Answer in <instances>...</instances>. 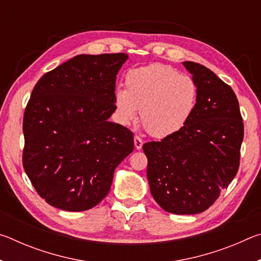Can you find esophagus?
<instances>
[{
    "instance_id": "esophagus-1",
    "label": "esophagus",
    "mask_w": 261,
    "mask_h": 261,
    "mask_svg": "<svg viewBox=\"0 0 261 261\" xmlns=\"http://www.w3.org/2000/svg\"><path fill=\"white\" fill-rule=\"evenodd\" d=\"M134 143H135V147L137 149H140L141 146H143V140H141V138H140V137H138V136H135Z\"/></svg>"
}]
</instances>
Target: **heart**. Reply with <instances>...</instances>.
I'll list each match as a JSON object with an SVG mask.
<instances>
[{"label":"heart","mask_w":261,"mask_h":261,"mask_svg":"<svg viewBox=\"0 0 261 261\" xmlns=\"http://www.w3.org/2000/svg\"><path fill=\"white\" fill-rule=\"evenodd\" d=\"M199 90L189 74L162 63L134 68L125 76V91L118 90L115 103L124 123L136 118L156 138L179 131L191 118L198 103Z\"/></svg>","instance_id":"obj_1"}]
</instances>
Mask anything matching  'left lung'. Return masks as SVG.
<instances>
[{
	"label": "left lung",
	"mask_w": 261,
	"mask_h": 261,
	"mask_svg": "<svg viewBox=\"0 0 261 261\" xmlns=\"http://www.w3.org/2000/svg\"><path fill=\"white\" fill-rule=\"evenodd\" d=\"M199 90L192 116L182 129L143 145L151 193L173 214L206 211L240 168L244 123L232 88L194 62H183Z\"/></svg>",
	"instance_id": "8db88e82"
}]
</instances>
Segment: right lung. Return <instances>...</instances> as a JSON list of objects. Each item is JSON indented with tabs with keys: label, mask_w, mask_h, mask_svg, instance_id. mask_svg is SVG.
<instances>
[{
	"label": "right lung",
	"mask_w": 261,
	"mask_h": 261,
	"mask_svg": "<svg viewBox=\"0 0 261 261\" xmlns=\"http://www.w3.org/2000/svg\"><path fill=\"white\" fill-rule=\"evenodd\" d=\"M124 53L78 55L39 79L26 105L23 166L42 199L69 212L107 196L134 134L109 122Z\"/></svg>",
	"instance_id": "right-lung-1"
}]
</instances>
